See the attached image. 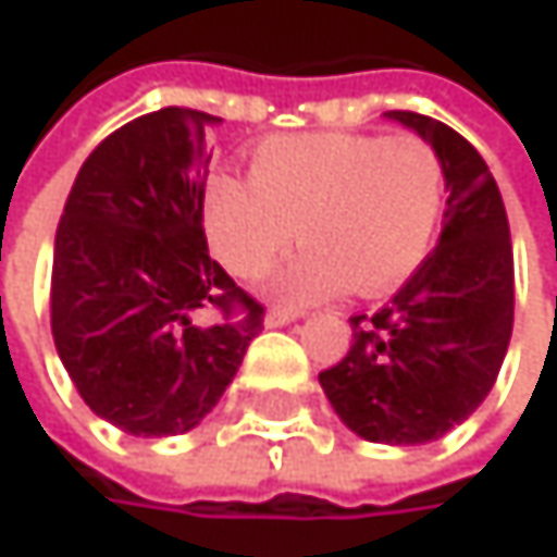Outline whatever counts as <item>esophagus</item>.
Segmentation results:
<instances>
[{
    "label": "esophagus",
    "mask_w": 557,
    "mask_h": 557,
    "mask_svg": "<svg viewBox=\"0 0 557 557\" xmlns=\"http://www.w3.org/2000/svg\"><path fill=\"white\" fill-rule=\"evenodd\" d=\"M292 321H295V314L292 311H282V308H272L265 314V327H282V324H292Z\"/></svg>",
    "instance_id": "obj_1"
}]
</instances>
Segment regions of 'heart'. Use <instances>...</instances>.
I'll use <instances>...</instances> for the list:
<instances>
[{
    "instance_id": "1",
    "label": "heart",
    "mask_w": 557,
    "mask_h": 557,
    "mask_svg": "<svg viewBox=\"0 0 557 557\" xmlns=\"http://www.w3.org/2000/svg\"><path fill=\"white\" fill-rule=\"evenodd\" d=\"M444 210V161L418 136L314 133L265 139L249 181L207 190V236L236 278H256L298 236L275 292L305 305L350 285L383 292L428 252Z\"/></svg>"
}]
</instances>
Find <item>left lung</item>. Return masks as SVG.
Instances as JSON below:
<instances>
[{
	"label": "left lung",
	"mask_w": 557,
	"mask_h": 557,
	"mask_svg": "<svg viewBox=\"0 0 557 557\" xmlns=\"http://www.w3.org/2000/svg\"><path fill=\"white\" fill-rule=\"evenodd\" d=\"M444 161L450 190L437 246L373 314H354V344L321 370V389L350 431L376 444H424L490 396L512 337V243L499 187L450 126L393 110Z\"/></svg>",
	"instance_id": "left-lung-1"
}]
</instances>
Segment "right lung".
Returning a JSON list of instances; mask_svg holds the SVG:
<instances>
[{
    "label": "right lung",
    "mask_w": 557,
    "mask_h": 557,
    "mask_svg": "<svg viewBox=\"0 0 557 557\" xmlns=\"http://www.w3.org/2000/svg\"><path fill=\"white\" fill-rule=\"evenodd\" d=\"M210 123L220 120L164 107L107 136L54 236L58 357L97 416L139 437L200 424L262 331L265 308L207 249Z\"/></svg>",
    "instance_id": "right-lung-1"
}]
</instances>
